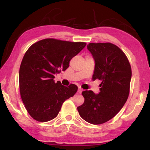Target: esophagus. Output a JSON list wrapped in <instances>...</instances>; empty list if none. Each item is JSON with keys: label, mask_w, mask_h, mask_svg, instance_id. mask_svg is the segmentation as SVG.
Masks as SVG:
<instances>
[{"label": "esophagus", "mask_w": 150, "mask_h": 150, "mask_svg": "<svg viewBox=\"0 0 150 150\" xmlns=\"http://www.w3.org/2000/svg\"><path fill=\"white\" fill-rule=\"evenodd\" d=\"M82 91H83V89L81 87L78 88V91H77L78 93H82Z\"/></svg>", "instance_id": "34e87169"}]
</instances>
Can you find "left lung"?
I'll use <instances>...</instances> for the list:
<instances>
[{
    "instance_id": "1",
    "label": "left lung",
    "mask_w": 150,
    "mask_h": 150,
    "mask_svg": "<svg viewBox=\"0 0 150 150\" xmlns=\"http://www.w3.org/2000/svg\"><path fill=\"white\" fill-rule=\"evenodd\" d=\"M87 49L95 60L93 80H101L100 92L85 91V102L77 107L87 122L100 124L112 118L128 99L132 69L124 53L111 43H90Z\"/></svg>"
}]
</instances>
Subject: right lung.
Wrapping results in <instances>:
<instances>
[{"label":"right lung","mask_w":150,"mask_h":150,"mask_svg":"<svg viewBox=\"0 0 150 150\" xmlns=\"http://www.w3.org/2000/svg\"><path fill=\"white\" fill-rule=\"evenodd\" d=\"M86 44L47 38L27 50L20 67L19 87L22 102L34 120L45 122L55 118L63 102L77 93V85L55 82L54 75L67 69Z\"/></svg>","instance_id":"add662e5"}]
</instances>
